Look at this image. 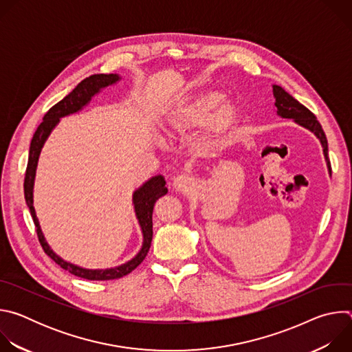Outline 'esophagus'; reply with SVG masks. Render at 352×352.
Here are the masks:
<instances>
[{"label": "esophagus", "mask_w": 352, "mask_h": 352, "mask_svg": "<svg viewBox=\"0 0 352 352\" xmlns=\"http://www.w3.org/2000/svg\"><path fill=\"white\" fill-rule=\"evenodd\" d=\"M173 186L177 192H181V193H190L195 188V181L192 177L189 175H178L177 178H174V182H173Z\"/></svg>", "instance_id": "obj_1"}]
</instances>
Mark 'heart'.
Instances as JSON below:
<instances>
[{"label": "heart", "instance_id": "obj_1", "mask_svg": "<svg viewBox=\"0 0 352 352\" xmlns=\"http://www.w3.org/2000/svg\"><path fill=\"white\" fill-rule=\"evenodd\" d=\"M223 98V93L210 90L186 100L170 113L167 121L168 132L171 135H186L209 125L214 133L223 132L231 126L238 117L235 104L227 102L221 105Z\"/></svg>", "mask_w": 352, "mask_h": 352}]
</instances>
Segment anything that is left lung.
<instances>
[{
	"label": "left lung",
	"instance_id": "obj_1",
	"mask_svg": "<svg viewBox=\"0 0 352 352\" xmlns=\"http://www.w3.org/2000/svg\"><path fill=\"white\" fill-rule=\"evenodd\" d=\"M273 93H274V97H276L274 106L277 107V114L278 116H281L283 118H292L295 122L308 128L309 131H312L319 138V140L323 146V153H324V157H326V162H327V166H329V171L331 173V166H330L329 156H327V153H329L327 139H326V135L322 129V125L316 120L315 114L311 110H308L304 104H300L298 100H295L281 86L273 85Z\"/></svg>",
	"mask_w": 352,
	"mask_h": 352
}]
</instances>
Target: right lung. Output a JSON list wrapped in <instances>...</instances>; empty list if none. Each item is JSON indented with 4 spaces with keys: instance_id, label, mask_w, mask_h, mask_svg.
<instances>
[{
    "instance_id": "right-lung-1",
    "label": "right lung",
    "mask_w": 352,
    "mask_h": 352,
    "mask_svg": "<svg viewBox=\"0 0 352 352\" xmlns=\"http://www.w3.org/2000/svg\"><path fill=\"white\" fill-rule=\"evenodd\" d=\"M120 79L118 75L114 74H97L91 75L86 79H83L68 96H65L61 102L54 104L52 109H50L44 118L43 122L37 126L33 139L30 142V148H29V160H28V167L25 173V182H23V190H25V199L28 208L30 210L33 223L36 226V232L38 242L41 248L44 249V252L52 258L58 266H61L64 270H68L71 274L78 276L80 278L86 280H98V281H106V280H116L121 278L126 274H129L132 270H135L146 258L150 245H152V238H153V209L157 200L167 193L166 188V181L162 175L153 177L152 179H148L143 186H140L135 193H133V205H135V212L136 217L139 220V224L142 227L143 232V246L140 249V252L128 263L116 267V269H106V270H87L78 267L75 265H71L65 261H63L60 256H57L50 246L47 245L40 226L38 220L36 217L34 209H33V179H34V173H36V166L38 160L40 150L47 139V136L52 132V129L58 124L61 117H65L68 114L79 111L85 104L90 102L91 96H94L100 89H103L109 85L116 83Z\"/></svg>"
}]
</instances>
